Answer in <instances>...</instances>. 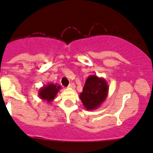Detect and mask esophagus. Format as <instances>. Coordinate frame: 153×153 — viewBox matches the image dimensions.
Segmentation results:
<instances>
[{
    "instance_id": "1",
    "label": "esophagus",
    "mask_w": 153,
    "mask_h": 153,
    "mask_svg": "<svg viewBox=\"0 0 153 153\" xmlns=\"http://www.w3.org/2000/svg\"><path fill=\"white\" fill-rule=\"evenodd\" d=\"M68 88L71 89H75V85L74 83H71L69 85H68Z\"/></svg>"
}]
</instances>
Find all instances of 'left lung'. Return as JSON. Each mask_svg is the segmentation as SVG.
<instances>
[{
  "label": "left lung",
  "instance_id": "1",
  "mask_svg": "<svg viewBox=\"0 0 153 153\" xmlns=\"http://www.w3.org/2000/svg\"><path fill=\"white\" fill-rule=\"evenodd\" d=\"M109 86L104 78L91 75L86 79L79 97L87 111L97 109L106 100Z\"/></svg>",
  "mask_w": 153,
  "mask_h": 153
}]
</instances>
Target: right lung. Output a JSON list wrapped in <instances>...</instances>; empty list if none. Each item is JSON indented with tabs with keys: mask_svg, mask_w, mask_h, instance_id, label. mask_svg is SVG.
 <instances>
[{
	"mask_svg": "<svg viewBox=\"0 0 153 153\" xmlns=\"http://www.w3.org/2000/svg\"><path fill=\"white\" fill-rule=\"evenodd\" d=\"M62 87L57 84L49 83L47 85H43L39 90V97L44 102L48 104L51 103L57 95L58 92L59 91Z\"/></svg>",
	"mask_w": 153,
	"mask_h": 153,
	"instance_id": "1",
	"label": "right lung"
}]
</instances>
